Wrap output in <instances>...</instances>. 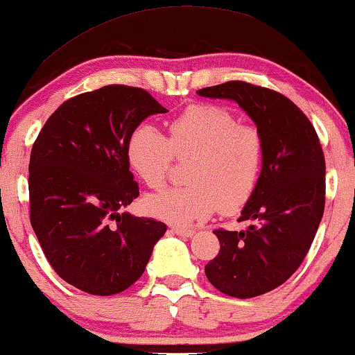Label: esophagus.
Returning <instances> with one entry per match:
<instances>
[{
    "label": "esophagus",
    "instance_id": "esophagus-1",
    "mask_svg": "<svg viewBox=\"0 0 355 355\" xmlns=\"http://www.w3.org/2000/svg\"><path fill=\"white\" fill-rule=\"evenodd\" d=\"M173 232L179 235V237H192L195 234L193 229H186V227H173Z\"/></svg>",
    "mask_w": 355,
    "mask_h": 355
}]
</instances>
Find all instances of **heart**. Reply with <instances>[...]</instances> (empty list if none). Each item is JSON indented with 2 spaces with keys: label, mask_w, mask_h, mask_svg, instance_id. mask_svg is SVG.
I'll return each instance as SVG.
<instances>
[{
  "label": "heart",
  "mask_w": 355,
  "mask_h": 355,
  "mask_svg": "<svg viewBox=\"0 0 355 355\" xmlns=\"http://www.w3.org/2000/svg\"><path fill=\"white\" fill-rule=\"evenodd\" d=\"M174 157H190L189 184L148 195L146 208L186 225L218 208L230 214L246 205L263 171L264 139L258 128L241 125L232 110L216 104L189 105L169 121L168 139L152 125H139L128 137V165L147 187L165 184Z\"/></svg>",
  "instance_id": "1"
}]
</instances>
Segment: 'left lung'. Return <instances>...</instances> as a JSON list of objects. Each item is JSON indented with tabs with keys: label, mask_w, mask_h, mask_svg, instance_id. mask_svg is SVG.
I'll return each instance as SVG.
<instances>
[{
	"label": "left lung",
	"mask_w": 355,
	"mask_h": 355,
	"mask_svg": "<svg viewBox=\"0 0 355 355\" xmlns=\"http://www.w3.org/2000/svg\"><path fill=\"white\" fill-rule=\"evenodd\" d=\"M197 94L235 101L261 131L264 165L239 220L246 230H214L220 250L205 266L224 295L254 297L285 284L304 261L325 208V158L302 112L280 92L245 81L209 86Z\"/></svg>",
	"instance_id": "1"
}]
</instances>
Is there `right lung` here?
<instances>
[{
	"instance_id": "add662e5",
	"label": "right lung",
	"mask_w": 355,
	"mask_h": 355,
	"mask_svg": "<svg viewBox=\"0 0 355 355\" xmlns=\"http://www.w3.org/2000/svg\"><path fill=\"white\" fill-rule=\"evenodd\" d=\"M168 112L147 91L104 86L65 101L44 123L28 165L30 223L60 279L89 295L125 291L166 225L120 213L139 197L128 137Z\"/></svg>"
}]
</instances>
